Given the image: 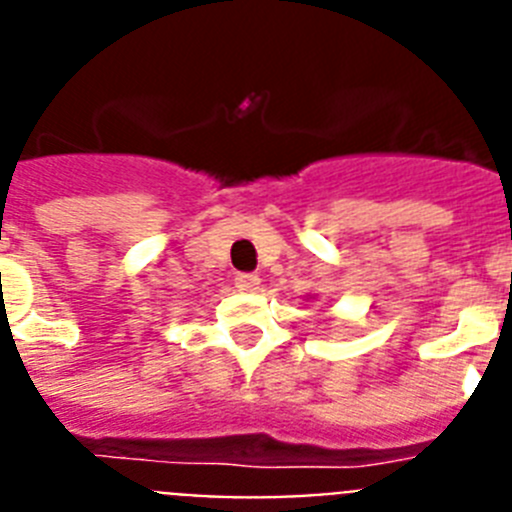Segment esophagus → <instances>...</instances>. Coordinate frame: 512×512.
I'll return each mask as SVG.
<instances>
[{
    "label": "esophagus",
    "mask_w": 512,
    "mask_h": 512,
    "mask_svg": "<svg viewBox=\"0 0 512 512\" xmlns=\"http://www.w3.org/2000/svg\"><path fill=\"white\" fill-rule=\"evenodd\" d=\"M234 286L244 293H252L257 291V286H260V278H257L255 273H239L237 278H234Z\"/></svg>",
    "instance_id": "34e87169"
}]
</instances>
